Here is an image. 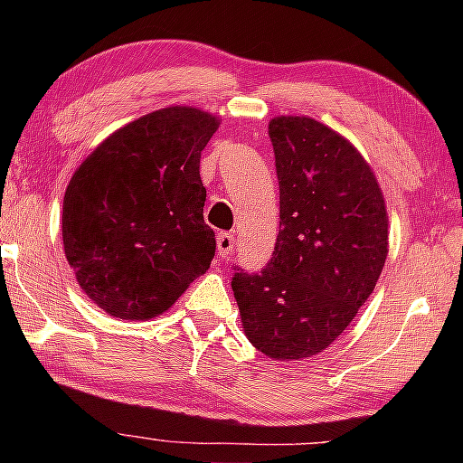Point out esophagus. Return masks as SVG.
Masks as SVG:
<instances>
[{
  "label": "esophagus",
  "mask_w": 463,
  "mask_h": 463,
  "mask_svg": "<svg viewBox=\"0 0 463 463\" xmlns=\"http://www.w3.org/2000/svg\"><path fill=\"white\" fill-rule=\"evenodd\" d=\"M233 236L232 233H219L217 236V250H219V257L221 259H227L232 255V250H233Z\"/></svg>",
  "instance_id": "obj_1"
}]
</instances>
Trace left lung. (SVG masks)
<instances>
[{"label":"left lung","mask_w":463,"mask_h":463,"mask_svg":"<svg viewBox=\"0 0 463 463\" xmlns=\"http://www.w3.org/2000/svg\"><path fill=\"white\" fill-rule=\"evenodd\" d=\"M269 138L280 232L265 269H238L232 288L250 344L299 360L326 350L371 297L388 257V211L371 166L339 132L280 116Z\"/></svg>","instance_id":"1"}]
</instances>
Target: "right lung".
Listing matches in <instances>:
<instances>
[{"label":"right lung","mask_w":463,"mask_h":463,"mask_svg":"<svg viewBox=\"0 0 463 463\" xmlns=\"http://www.w3.org/2000/svg\"><path fill=\"white\" fill-rule=\"evenodd\" d=\"M219 119L164 107L107 137L62 200V244L81 290L113 318L149 320L211 268L200 156Z\"/></svg>","instance_id":"1"}]
</instances>
